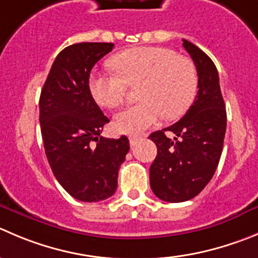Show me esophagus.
Instances as JSON below:
<instances>
[{
    "instance_id": "esophagus-1",
    "label": "esophagus",
    "mask_w": 258,
    "mask_h": 258,
    "mask_svg": "<svg viewBox=\"0 0 258 258\" xmlns=\"http://www.w3.org/2000/svg\"><path fill=\"white\" fill-rule=\"evenodd\" d=\"M142 137L139 136H129V143H131V146H136L137 142L141 141Z\"/></svg>"
}]
</instances>
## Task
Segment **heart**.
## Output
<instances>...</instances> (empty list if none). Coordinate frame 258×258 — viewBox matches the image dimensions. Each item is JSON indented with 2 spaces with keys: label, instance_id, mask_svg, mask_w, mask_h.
I'll return each instance as SVG.
<instances>
[{
  "label": "heart",
  "instance_id": "b5f03b06",
  "mask_svg": "<svg viewBox=\"0 0 258 258\" xmlns=\"http://www.w3.org/2000/svg\"><path fill=\"white\" fill-rule=\"evenodd\" d=\"M110 63L117 75L94 73L90 77V91L99 105L117 106L126 96L127 86L141 83L142 100L115 115V129L120 133H142L162 115L178 117L194 101L198 91L195 64L172 49L139 46L116 54Z\"/></svg>",
  "mask_w": 258,
  "mask_h": 258
}]
</instances>
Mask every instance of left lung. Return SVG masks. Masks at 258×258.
Masks as SVG:
<instances>
[{"mask_svg":"<svg viewBox=\"0 0 258 258\" xmlns=\"http://www.w3.org/2000/svg\"><path fill=\"white\" fill-rule=\"evenodd\" d=\"M182 41L198 71V95L177 122L149 136L157 146V157L149 168L151 188L167 203L190 200L209 183L222 156L227 129L214 62L192 43ZM166 131L175 134V138L168 139Z\"/></svg>","mask_w":258,"mask_h":258,"instance_id":"obj_1","label":"left lung"}]
</instances>
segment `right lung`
I'll return each mask as SVG.
<instances>
[{"label":"right lung","instance_id":"add662e5","mask_svg":"<svg viewBox=\"0 0 258 258\" xmlns=\"http://www.w3.org/2000/svg\"><path fill=\"white\" fill-rule=\"evenodd\" d=\"M112 43H78L57 55L39 101V121L46 158L62 187L80 201L114 195L120 164L129 152L125 136L104 138V115L90 91L92 67L112 50Z\"/></svg>","mask_w":258,"mask_h":258}]
</instances>
